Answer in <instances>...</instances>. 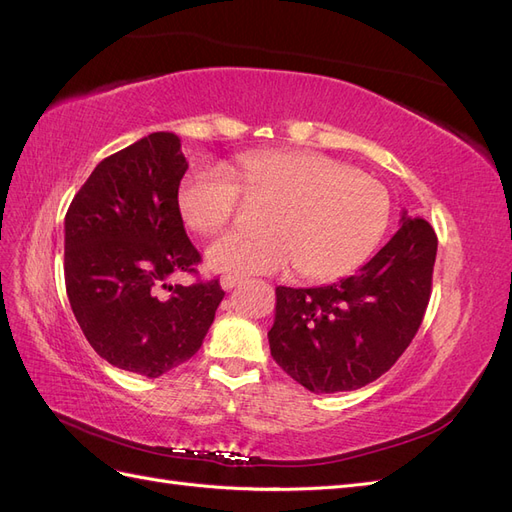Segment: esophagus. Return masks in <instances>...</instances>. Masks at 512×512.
Instances as JSON below:
<instances>
[{"label":"esophagus","mask_w":512,"mask_h":512,"mask_svg":"<svg viewBox=\"0 0 512 512\" xmlns=\"http://www.w3.org/2000/svg\"><path fill=\"white\" fill-rule=\"evenodd\" d=\"M241 282H243V277H241V275L226 273V275H222V277H220V286H222L224 290H232L235 286H239Z\"/></svg>","instance_id":"1"}]
</instances>
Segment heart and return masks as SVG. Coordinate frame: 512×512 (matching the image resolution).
<instances>
[{
  "instance_id": "heart-1",
  "label": "heart",
  "mask_w": 512,
  "mask_h": 512,
  "mask_svg": "<svg viewBox=\"0 0 512 512\" xmlns=\"http://www.w3.org/2000/svg\"><path fill=\"white\" fill-rule=\"evenodd\" d=\"M269 203L267 230H237L213 241L215 271L275 273L297 265L305 280H337L376 250L391 218L384 185L318 151L243 153L226 168L203 164L181 179L179 213L192 230L211 235L237 218L245 197Z\"/></svg>"
}]
</instances>
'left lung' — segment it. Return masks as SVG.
I'll return each instance as SVG.
<instances>
[{
  "label": "left lung",
  "instance_id": "1",
  "mask_svg": "<svg viewBox=\"0 0 512 512\" xmlns=\"http://www.w3.org/2000/svg\"><path fill=\"white\" fill-rule=\"evenodd\" d=\"M438 237L404 211L367 265L318 288H275L269 346L275 363L312 393L354 391L378 380L410 346L431 294Z\"/></svg>",
  "mask_w": 512,
  "mask_h": 512
}]
</instances>
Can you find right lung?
<instances>
[{
  "mask_svg": "<svg viewBox=\"0 0 512 512\" xmlns=\"http://www.w3.org/2000/svg\"><path fill=\"white\" fill-rule=\"evenodd\" d=\"M188 170L173 132H153L104 158L66 213V292L104 361L145 378L183 365L224 299L218 280L168 284L200 254L177 205Z\"/></svg>",
  "mask_w": 512,
  "mask_h": 512,
  "instance_id": "add662e5",
  "label": "right lung"
}]
</instances>
